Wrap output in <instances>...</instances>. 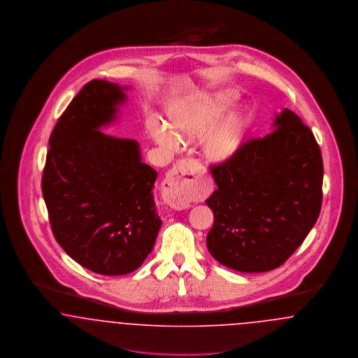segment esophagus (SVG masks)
<instances>
[{"label":"esophagus","mask_w":358,"mask_h":358,"mask_svg":"<svg viewBox=\"0 0 358 358\" xmlns=\"http://www.w3.org/2000/svg\"><path fill=\"white\" fill-rule=\"evenodd\" d=\"M196 171L197 164L192 159H181L168 171L164 181L162 196L173 209L182 210L190 206L189 196Z\"/></svg>","instance_id":"1"}]
</instances>
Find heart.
Here are the masks:
<instances>
[{
    "label": "heart",
    "mask_w": 358,
    "mask_h": 358,
    "mask_svg": "<svg viewBox=\"0 0 358 358\" xmlns=\"http://www.w3.org/2000/svg\"><path fill=\"white\" fill-rule=\"evenodd\" d=\"M232 101L234 92L228 91L203 92L171 103L166 108L168 126L155 118L150 120V136L169 152L180 148L178 138L190 142L200 138V146L208 161L225 162L238 152L245 130L244 113L240 108L222 113Z\"/></svg>",
    "instance_id": "obj_1"
}]
</instances>
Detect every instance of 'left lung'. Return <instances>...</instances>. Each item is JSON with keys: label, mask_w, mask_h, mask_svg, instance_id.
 Wrapping results in <instances>:
<instances>
[{"label": "left lung", "mask_w": 358, "mask_h": 358, "mask_svg": "<svg viewBox=\"0 0 358 358\" xmlns=\"http://www.w3.org/2000/svg\"><path fill=\"white\" fill-rule=\"evenodd\" d=\"M273 130L210 169L217 189L205 201L215 216L206 247L240 273L282 266L321 212L324 164L313 133L289 108L275 114Z\"/></svg>", "instance_id": "1"}]
</instances>
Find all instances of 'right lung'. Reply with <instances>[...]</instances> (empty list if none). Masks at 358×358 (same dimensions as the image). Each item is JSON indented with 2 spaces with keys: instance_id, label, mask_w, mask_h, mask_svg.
<instances>
[{
  "instance_id": "add662e5",
  "label": "right lung",
  "mask_w": 358,
  "mask_h": 358,
  "mask_svg": "<svg viewBox=\"0 0 358 358\" xmlns=\"http://www.w3.org/2000/svg\"><path fill=\"white\" fill-rule=\"evenodd\" d=\"M129 85L95 79L57 120L43 173L55 238L75 262L101 275L136 270L161 228L154 203L158 173L139 143L104 134L120 118Z\"/></svg>"
}]
</instances>
